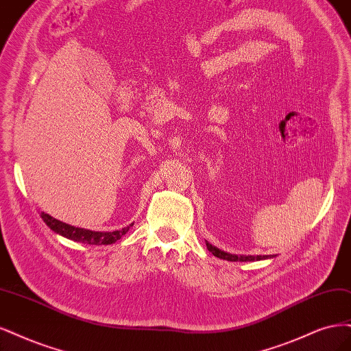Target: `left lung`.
I'll use <instances>...</instances> for the list:
<instances>
[{"label": "left lung", "mask_w": 351, "mask_h": 351, "mask_svg": "<svg viewBox=\"0 0 351 351\" xmlns=\"http://www.w3.org/2000/svg\"><path fill=\"white\" fill-rule=\"evenodd\" d=\"M207 245V250L210 252H213L214 256H217L220 259H226V261H241V263H246V261H261V259H269L273 258L274 255H234V254H229V252H224L221 250H219L217 246H213L211 243H208L206 241Z\"/></svg>", "instance_id": "1"}]
</instances>
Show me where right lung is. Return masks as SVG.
Wrapping results in <instances>:
<instances>
[{"label":"right lung","instance_id":"obj_1","mask_svg":"<svg viewBox=\"0 0 351 351\" xmlns=\"http://www.w3.org/2000/svg\"><path fill=\"white\" fill-rule=\"evenodd\" d=\"M40 217L43 221L47 223L48 228L53 230L55 233H58L66 239H71L74 242H82V243H88V245H110L119 241L121 237L125 234L134 223H131L127 228H123L121 230L115 232H95V230H88V229H82V228H75V226L66 224L64 221L56 220L51 217L47 213H40Z\"/></svg>","mask_w":351,"mask_h":351}]
</instances>
